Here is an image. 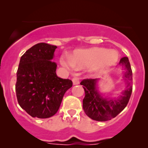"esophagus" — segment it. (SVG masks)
Segmentation results:
<instances>
[{"mask_svg": "<svg viewBox=\"0 0 148 148\" xmlns=\"http://www.w3.org/2000/svg\"><path fill=\"white\" fill-rule=\"evenodd\" d=\"M72 81H73V85H77V84H79V79L78 78H73Z\"/></svg>", "mask_w": 148, "mask_h": 148, "instance_id": "esophagus-1", "label": "esophagus"}]
</instances>
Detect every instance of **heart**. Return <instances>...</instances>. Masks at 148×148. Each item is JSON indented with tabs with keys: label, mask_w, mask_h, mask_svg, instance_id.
I'll list each match as a JSON object with an SVG mask.
<instances>
[{
	"label": "heart",
	"mask_w": 148,
	"mask_h": 148,
	"mask_svg": "<svg viewBox=\"0 0 148 148\" xmlns=\"http://www.w3.org/2000/svg\"><path fill=\"white\" fill-rule=\"evenodd\" d=\"M117 51L102 47L76 49L70 57H61V64L63 66L73 70L74 67L88 68L90 73H97L113 66L119 61Z\"/></svg>",
	"instance_id": "b5f03b06"
}]
</instances>
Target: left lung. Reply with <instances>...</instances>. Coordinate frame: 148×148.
<instances>
[{
  "label": "left lung",
  "mask_w": 148,
  "mask_h": 148,
  "mask_svg": "<svg viewBox=\"0 0 148 148\" xmlns=\"http://www.w3.org/2000/svg\"><path fill=\"white\" fill-rule=\"evenodd\" d=\"M119 64L125 70L123 80L126 83V89L119 97H104L98 90L99 78L84 79L81 82L85 91L83 109L90 119L99 121L110 120L119 114L127 104L132 93L133 73L127 57L121 58Z\"/></svg>",
  "instance_id": "1"
}]
</instances>
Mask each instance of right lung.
I'll use <instances>...</instances> for the list:
<instances>
[{
  "label": "right lung",
  "instance_id": "right-lung-1",
  "mask_svg": "<svg viewBox=\"0 0 148 148\" xmlns=\"http://www.w3.org/2000/svg\"><path fill=\"white\" fill-rule=\"evenodd\" d=\"M56 48L39 43L21 58L15 91L19 105L32 117L47 119L54 116L64 93L73 86L71 80L56 75L57 64L52 61Z\"/></svg>",
  "mask_w": 148,
  "mask_h": 148
}]
</instances>
